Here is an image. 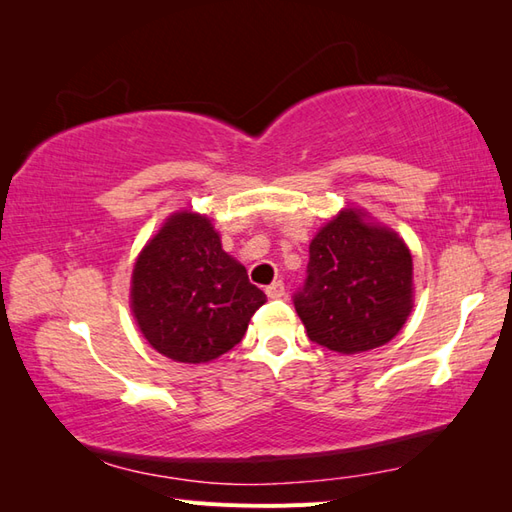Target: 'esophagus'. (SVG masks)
<instances>
[{"label": "esophagus", "instance_id": "1", "mask_svg": "<svg viewBox=\"0 0 512 512\" xmlns=\"http://www.w3.org/2000/svg\"><path fill=\"white\" fill-rule=\"evenodd\" d=\"M266 295H268L270 299H281V297H284V295H286L284 281H273V284L266 286Z\"/></svg>", "mask_w": 512, "mask_h": 512}]
</instances>
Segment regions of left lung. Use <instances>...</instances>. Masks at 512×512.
Masks as SVG:
<instances>
[{
  "mask_svg": "<svg viewBox=\"0 0 512 512\" xmlns=\"http://www.w3.org/2000/svg\"><path fill=\"white\" fill-rule=\"evenodd\" d=\"M413 264L405 242L345 209L310 242L295 310L312 343L358 354L389 343L413 308Z\"/></svg>",
  "mask_w": 512,
  "mask_h": 512,
  "instance_id": "left-lung-1",
  "label": "left lung"
}]
</instances>
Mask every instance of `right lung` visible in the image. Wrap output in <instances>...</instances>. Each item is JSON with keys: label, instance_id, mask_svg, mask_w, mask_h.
I'll use <instances>...</instances> for the list:
<instances>
[{"label": "right lung", "instance_id": "1", "mask_svg": "<svg viewBox=\"0 0 512 512\" xmlns=\"http://www.w3.org/2000/svg\"><path fill=\"white\" fill-rule=\"evenodd\" d=\"M264 303V292L198 213L171 215L134 266L138 328L151 347L180 363H209L233 350Z\"/></svg>", "mask_w": 512, "mask_h": 512}]
</instances>
